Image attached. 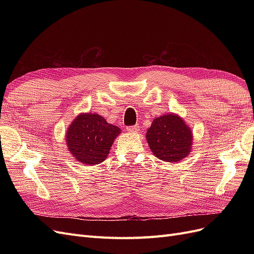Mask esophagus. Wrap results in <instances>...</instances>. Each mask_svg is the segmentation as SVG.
Wrapping results in <instances>:
<instances>
[{"instance_id":"esophagus-1","label":"esophagus","mask_w":254,"mask_h":254,"mask_svg":"<svg viewBox=\"0 0 254 254\" xmlns=\"http://www.w3.org/2000/svg\"><path fill=\"white\" fill-rule=\"evenodd\" d=\"M139 129H140V127L137 126V125H134V126H130V127H128V128H127L128 132H130V133H136L137 131H139Z\"/></svg>"}]
</instances>
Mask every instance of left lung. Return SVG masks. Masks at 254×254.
<instances>
[{"mask_svg": "<svg viewBox=\"0 0 254 254\" xmlns=\"http://www.w3.org/2000/svg\"><path fill=\"white\" fill-rule=\"evenodd\" d=\"M145 136L153 155L165 162H179L193 147V132L180 115L175 113L156 118Z\"/></svg>", "mask_w": 254, "mask_h": 254, "instance_id": "left-lung-1", "label": "left lung"}]
</instances>
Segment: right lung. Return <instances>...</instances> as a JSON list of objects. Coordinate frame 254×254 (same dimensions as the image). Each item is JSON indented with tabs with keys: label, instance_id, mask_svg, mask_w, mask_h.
I'll use <instances>...</instances> for the list:
<instances>
[{
	"label": "right lung",
	"instance_id": "1",
	"mask_svg": "<svg viewBox=\"0 0 254 254\" xmlns=\"http://www.w3.org/2000/svg\"><path fill=\"white\" fill-rule=\"evenodd\" d=\"M122 130L109 124L97 113H80L65 131V142L71 155L89 166L102 163L108 157L115 137Z\"/></svg>",
	"mask_w": 254,
	"mask_h": 254
}]
</instances>
